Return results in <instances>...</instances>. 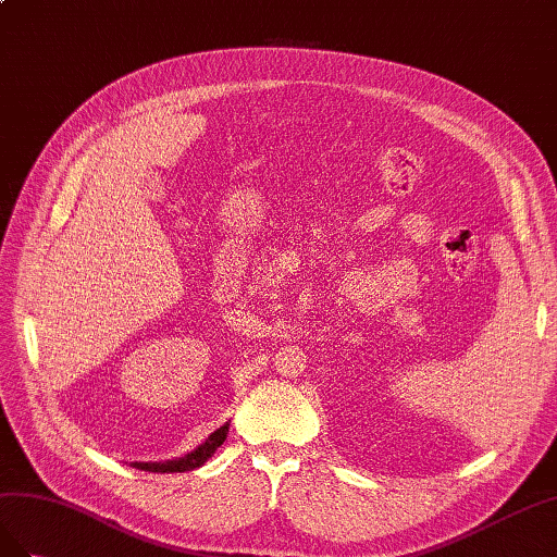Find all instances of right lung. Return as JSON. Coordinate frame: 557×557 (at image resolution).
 <instances>
[{
  "label": "right lung",
  "instance_id": "right-lung-1",
  "mask_svg": "<svg viewBox=\"0 0 557 557\" xmlns=\"http://www.w3.org/2000/svg\"><path fill=\"white\" fill-rule=\"evenodd\" d=\"M226 434H228V422L224 426H219L216 432L205 438L196 450H190L184 457L168 459V462H133V467L141 469V471H151V473H177V471L184 473V471H194V469H198V467H202L205 462H208V459L216 453V448L221 446V443L226 441Z\"/></svg>",
  "mask_w": 557,
  "mask_h": 557
}]
</instances>
